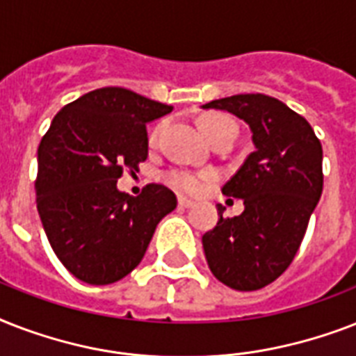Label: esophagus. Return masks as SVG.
I'll use <instances>...</instances> for the list:
<instances>
[{"label": "esophagus", "instance_id": "obj_1", "mask_svg": "<svg viewBox=\"0 0 356 356\" xmlns=\"http://www.w3.org/2000/svg\"><path fill=\"white\" fill-rule=\"evenodd\" d=\"M195 203L192 200H188V197H183V195H181V197H179V207H181V209H190V207H194Z\"/></svg>", "mask_w": 356, "mask_h": 356}]
</instances>
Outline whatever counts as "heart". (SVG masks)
Instances as JSON below:
<instances>
[{
    "label": "heart",
    "instance_id": "obj_1",
    "mask_svg": "<svg viewBox=\"0 0 356 356\" xmlns=\"http://www.w3.org/2000/svg\"><path fill=\"white\" fill-rule=\"evenodd\" d=\"M201 129L209 140L216 138L223 133H234L236 134V125L229 116L225 114H209L205 118H201ZM159 129L153 131L151 140L156 138ZM168 183L172 184L173 188L183 190L186 194H201L207 188V183L211 181V173H195V172H186V170H173L166 175Z\"/></svg>",
    "mask_w": 356,
    "mask_h": 356
}]
</instances>
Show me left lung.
Returning <instances> with one entry per match:
<instances>
[{
	"instance_id": "8db88e82",
	"label": "left lung",
	"mask_w": 356,
	"mask_h": 356,
	"mask_svg": "<svg viewBox=\"0 0 356 356\" xmlns=\"http://www.w3.org/2000/svg\"><path fill=\"white\" fill-rule=\"evenodd\" d=\"M201 108L234 114L251 129L254 151L222 188L243 201V212L223 218L225 207L218 205L220 220L203 234V249L218 281L240 292L259 290L286 270L301 245L323 190L321 144L303 116L264 94Z\"/></svg>"
}]
</instances>
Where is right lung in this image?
Wrapping results in <instances>:
<instances>
[{"instance_id": "add662e5", "label": "right lung", "mask_w": 356, "mask_h": 356, "mask_svg": "<svg viewBox=\"0 0 356 356\" xmlns=\"http://www.w3.org/2000/svg\"><path fill=\"white\" fill-rule=\"evenodd\" d=\"M173 107L118 86L92 90L53 118L38 145L36 209L64 268L88 284H111L144 259L177 197L162 184L120 192L123 168L147 159L149 122Z\"/></svg>"}]
</instances>
